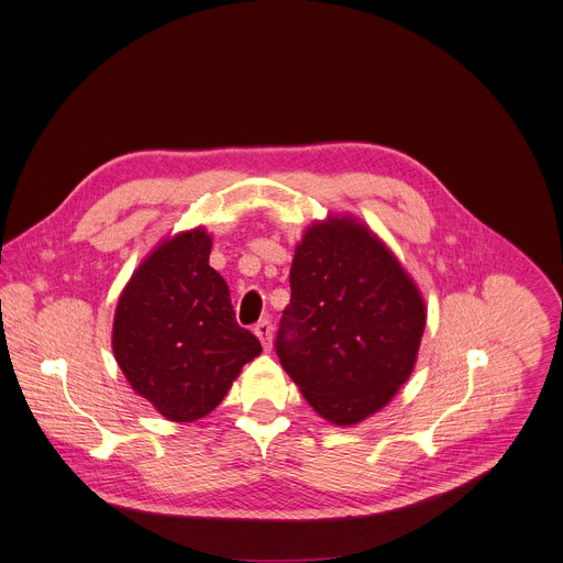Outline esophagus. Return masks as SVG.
Segmentation results:
<instances>
[{
    "label": "esophagus",
    "mask_w": 563,
    "mask_h": 563,
    "mask_svg": "<svg viewBox=\"0 0 563 563\" xmlns=\"http://www.w3.org/2000/svg\"><path fill=\"white\" fill-rule=\"evenodd\" d=\"M254 333H256V338H258V340H262L264 350H271V344H273V324H271V320H262V322H256V327H254Z\"/></svg>",
    "instance_id": "esophagus-1"
}]
</instances>
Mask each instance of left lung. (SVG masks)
Wrapping results in <instances>:
<instances>
[{
    "mask_svg": "<svg viewBox=\"0 0 563 563\" xmlns=\"http://www.w3.org/2000/svg\"><path fill=\"white\" fill-rule=\"evenodd\" d=\"M426 301L395 252L354 216L307 228L290 266L277 356L309 406L354 426L410 378Z\"/></svg>",
    "mask_w": 563,
    "mask_h": 563,
    "instance_id": "1",
    "label": "left lung"
}]
</instances>
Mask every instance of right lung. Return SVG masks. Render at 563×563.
<instances>
[{"label": "right lung", "instance_id": "1", "mask_svg": "<svg viewBox=\"0 0 563 563\" xmlns=\"http://www.w3.org/2000/svg\"><path fill=\"white\" fill-rule=\"evenodd\" d=\"M211 234L164 239L119 295L112 352L133 390L168 421H196L262 354L241 329L225 279L209 266Z\"/></svg>", "mask_w": 563, "mask_h": 563}]
</instances>
